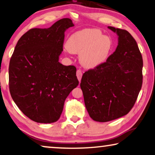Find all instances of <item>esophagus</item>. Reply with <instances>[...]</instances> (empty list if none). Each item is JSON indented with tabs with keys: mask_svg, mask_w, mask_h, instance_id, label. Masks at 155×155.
<instances>
[{
	"mask_svg": "<svg viewBox=\"0 0 155 155\" xmlns=\"http://www.w3.org/2000/svg\"><path fill=\"white\" fill-rule=\"evenodd\" d=\"M76 75H77V78H78V80H79V82H80V80H81V78H82V71L80 70H78L77 72H76Z\"/></svg>",
	"mask_w": 155,
	"mask_h": 155,
	"instance_id": "1",
	"label": "esophagus"
}]
</instances>
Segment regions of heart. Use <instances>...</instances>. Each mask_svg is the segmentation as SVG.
<instances>
[{
	"instance_id": "b5f03b06",
	"label": "heart",
	"mask_w": 155,
	"mask_h": 155,
	"mask_svg": "<svg viewBox=\"0 0 155 155\" xmlns=\"http://www.w3.org/2000/svg\"><path fill=\"white\" fill-rule=\"evenodd\" d=\"M115 45L108 35L96 28H84L71 34L67 40L66 50L79 54L82 66L94 69L105 64L113 52Z\"/></svg>"
}]
</instances>
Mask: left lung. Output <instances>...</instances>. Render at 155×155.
Listing matches in <instances>:
<instances>
[{"instance_id":"left-lung-1","label":"left lung","mask_w":155,"mask_h":155,"mask_svg":"<svg viewBox=\"0 0 155 155\" xmlns=\"http://www.w3.org/2000/svg\"><path fill=\"white\" fill-rule=\"evenodd\" d=\"M107 28L117 35L118 45L105 64L83 74L80 83L87 110L100 122L129 113L143 83V58L137 42L126 30Z\"/></svg>"}]
</instances>
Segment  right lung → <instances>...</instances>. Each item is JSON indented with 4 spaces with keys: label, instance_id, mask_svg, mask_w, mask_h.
I'll return each mask as SVG.
<instances>
[{
    "label": "right lung",
    "instance_id": "add662e5",
    "mask_svg": "<svg viewBox=\"0 0 155 155\" xmlns=\"http://www.w3.org/2000/svg\"><path fill=\"white\" fill-rule=\"evenodd\" d=\"M68 18L48 28L30 29L18 40L9 66V87L22 113L38 123L59 120L67 96L79 84L74 66L59 61Z\"/></svg>",
    "mask_w": 155,
    "mask_h": 155
}]
</instances>
